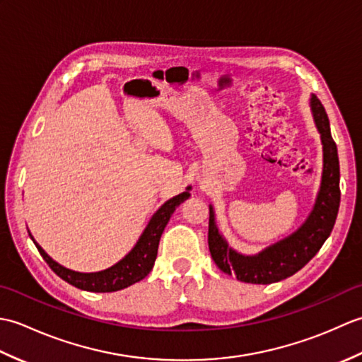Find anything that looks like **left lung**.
<instances>
[{"instance_id": "obj_1", "label": "left lung", "mask_w": 362, "mask_h": 362, "mask_svg": "<svg viewBox=\"0 0 362 362\" xmlns=\"http://www.w3.org/2000/svg\"><path fill=\"white\" fill-rule=\"evenodd\" d=\"M311 109L324 144V173L316 205L310 218L296 233L259 252L258 255L245 257L230 249L224 238L219 235L210 206L209 249L211 258L222 272L235 275L240 281L271 284L294 275L320 250L334 227L341 202L339 158L329 132L327 112L316 96L311 98Z\"/></svg>"}]
</instances>
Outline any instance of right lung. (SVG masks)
Returning <instances> with one entry per match:
<instances>
[{
  "label": "right lung",
  "mask_w": 362,
  "mask_h": 362,
  "mask_svg": "<svg viewBox=\"0 0 362 362\" xmlns=\"http://www.w3.org/2000/svg\"><path fill=\"white\" fill-rule=\"evenodd\" d=\"M188 189L189 188H187V191H183L182 194L169 199L168 202L161 205L157 210V213L153 214L152 219L149 221L148 227L144 228V232L140 236L138 243L135 244V247L130 250L127 255L119 261V263L101 272L82 274V272H76V271H71V269L60 266L40 247V245H38L34 240L33 241L35 244V247L38 249V252H40V255L43 257L46 263H48V266L52 269V271L66 283L73 284V286L83 291H91V292H113V291L124 289L130 286V284L143 280L144 276L152 271L153 263H156V258H157L161 233H163L168 221L173 216V213L175 211L177 206L189 197Z\"/></svg>",
  "instance_id": "1"
}]
</instances>
